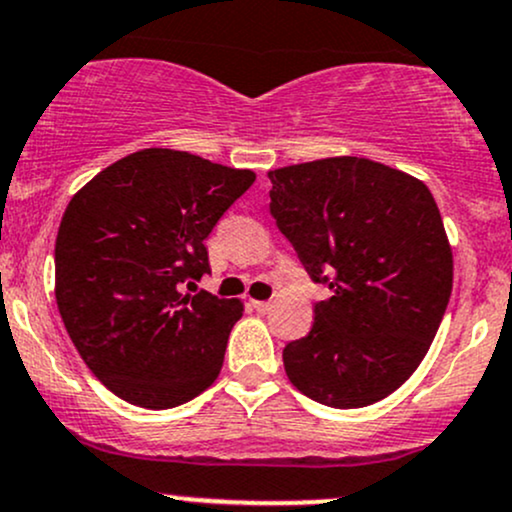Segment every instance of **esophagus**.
I'll use <instances>...</instances> for the list:
<instances>
[{"label":"esophagus","mask_w":512,"mask_h":512,"mask_svg":"<svg viewBox=\"0 0 512 512\" xmlns=\"http://www.w3.org/2000/svg\"><path fill=\"white\" fill-rule=\"evenodd\" d=\"M274 303L272 301H252V308H255L257 313H269L272 311Z\"/></svg>","instance_id":"obj_1"}]
</instances>
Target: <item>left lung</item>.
<instances>
[{"mask_svg": "<svg viewBox=\"0 0 512 512\" xmlns=\"http://www.w3.org/2000/svg\"><path fill=\"white\" fill-rule=\"evenodd\" d=\"M267 177L279 230L330 289L311 333L284 347L286 376L330 408L381 401L428 355L452 294V247L430 189L352 155Z\"/></svg>", "mask_w": 512, "mask_h": 512, "instance_id": "obj_1", "label": "left lung"}]
</instances>
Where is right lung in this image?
I'll return each mask as SVG.
<instances>
[{"mask_svg":"<svg viewBox=\"0 0 512 512\" xmlns=\"http://www.w3.org/2000/svg\"><path fill=\"white\" fill-rule=\"evenodd\" d=\"M252 182V170L145 148L101 170L67 204L55 301L89 372L123 401L165 411L221 374L243 301L194 282L209 272L204 240Z\"/></svg>","mask_w":512,"mask_h":512,"instance_id":"add662e5","label":"right lung"}]
</instances>
